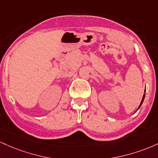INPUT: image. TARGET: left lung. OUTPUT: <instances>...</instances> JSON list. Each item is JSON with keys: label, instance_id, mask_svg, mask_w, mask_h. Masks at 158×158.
<instances>
[{"label": "left lung", "instance_id": "left-lung-1", "mask_svg": "<svg viewBox=\"0 0 158 158\" xmlns=\"http://www.w3.org/2000/svg\"><path fill=\"white\" fill-rule=\"evenodd\" d=\"M145 93H146V89H145ZM145 95H146V94H143V98H142V101H141V103H140V104H139V107H138V109H139V107H141V105H142V104H143V101H144V98H145ZM137 109V110H138Z\"/></svg>", "mask_w": 158, "mask_h": 158}]
</instances>
